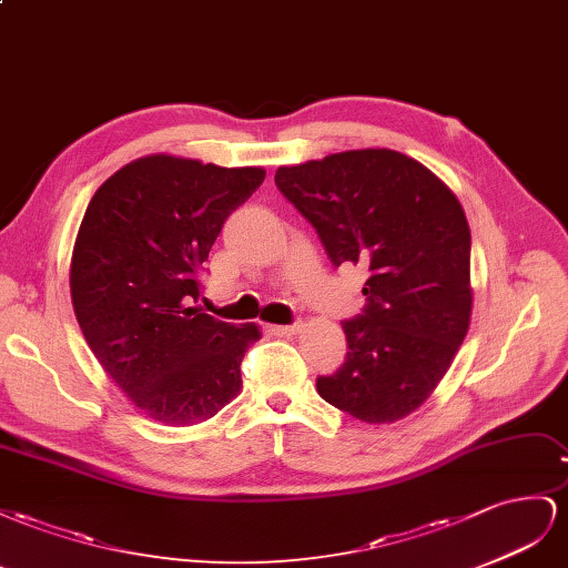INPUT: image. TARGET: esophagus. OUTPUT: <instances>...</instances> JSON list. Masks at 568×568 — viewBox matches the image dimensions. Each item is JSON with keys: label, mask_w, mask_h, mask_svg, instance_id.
<instances>
[{"label": "esophagus", "mask_w": 568, "mask_h": 568, "mask_svg": "<svg viewBox=\"0 0 568 568\" xmlns=\"http://www.w3.org/2000/svg\"><path fill=\"white\" fill-rule=\"evenodd\" d=\"M300 328H302L300 321L287 323V326H268V331H271L273 335H295Z\"/></svg>", "instance_id": "obj_1"}]
</instances>
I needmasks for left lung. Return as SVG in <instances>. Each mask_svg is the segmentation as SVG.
<instances>
[{
	"mask_svg": "<svg viewBox=\"0 0 568 568\" xmlns=\"http://www.w3.org/2000/svg\"><path fill=\"white\" fill-rule=\"evenodd\" d=\"M337 268L366 264L362 314L343 321L345 362L316 390L366 424L418 409L471 318V231L459 200L416 159L356 150L275 171Z\"/></svg>",
	"mask_w": 568,
	"mask_h": 568,
	"instance_id": "1",
	"label": "left lung"
}]
</instances>
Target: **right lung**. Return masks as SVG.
<instances>
[{
  "label": "right lung",
  "instance_id": "obj_1",
  "mask_svg": "<svg viewBox=\"0 0 568 568\" xmlns=\"http://www.w3.org/2000/svg\"><path fill=\"white\" fill-rule=\"evenodd\" d=\"M264 175L156 154L113 173L85 209L71 262L78 326L111 381L161 424H200L242 387V356L262 333L194 302L225 219Z\"/></svg>",
  "mask_w": 568,
  "mask_h": 568
}]
</instances>
